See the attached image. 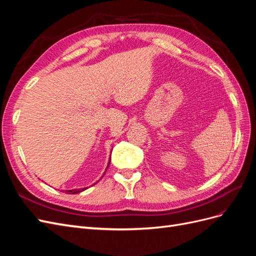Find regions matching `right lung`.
<instances>
[{"instance_id": "obj_1", "label": "right lung", "mask_w": 256, "mask_h": 256, "mask_svg": "<svg viewBox=\"0 0 256 256\" xmlns=\"http://www.w3.org/2000/svg\"><path fill=\"white\" fill-rule=\"evenodd\" d=\"M111 160V159H110ZM109 166H110V161H109V164H108V166H106V171L108 170V168H109ZM106 171H104V173H106ZM88 189V187H85V188H81V189H72V190H66V193H68V194H76V193H80V192H82V191H84V190H86Z\"/></svg>"}]
</instances>
